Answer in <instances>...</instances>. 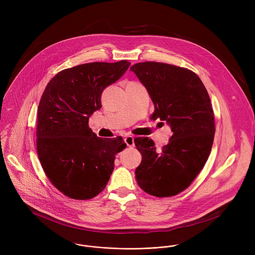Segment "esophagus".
I'll use <instances>...</instances> for the list:
<instances>
[{"instance_id":"obj_1","label":"esophagus","mask_w":255,"mask_h":255,"mask_svg":"<svg viewBox=\"0 0 255 255\" xmlns=\"http://www.w3.org/2000/svg\"><path fill=\"white\" fill-rule=\"evenodd\" d=\"M125 142L128 147H133L134 146V138L131 135H128L125 137Z\"/></svg>"}]
</instances>
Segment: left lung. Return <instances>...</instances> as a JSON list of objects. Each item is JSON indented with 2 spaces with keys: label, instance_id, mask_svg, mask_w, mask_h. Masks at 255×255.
<instances>
[{
  "label": "left lung",
  "instance_id": "left-lung-1",
  "mask_svg": "<svg viewBox=\"0 0 255 255\" xmlns=\"http://www.w3.org/2000/svg\"><path fill=\"white\" fill-rule=\"evenodd\" d=\"M129 70L154 104L151 118L166 122L173 131L169 143L159 151L148 137L134 139L142 156L136 182L151 195H176L200 173L212 148L215 123L208 92L197 74L184 68L144 62Z\"/></svg>",
  "mask_w": 255,
  "mask_h": 255
}]
</instances>
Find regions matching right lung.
<instances>
[{"label": "right lung", "instance_id": "right-lung-1", "mask_svg": "<svg viewBox=\"0 0 255 255\" xmlns=\"http://www.w3.org/2000/svg\"><path fill=\"white\" fill-rule=\"evenodd\" d=\"M130 63H89L57 73L47 84L37 116V153L51 182L73 199H90L107 185L115 156L127 144L121 136L98 137L88 126L100 109L103 90Z\"/></svg>", "mask_w": 255, "mask_h": 255}]
</instances>
